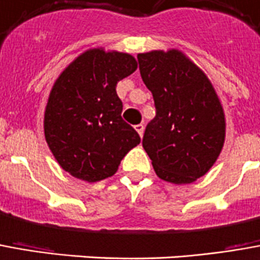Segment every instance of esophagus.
Returning <instances> with one entry per match:
<instances>
[{
  "mask_svg": "<svg viewBox=\"0 0 260 260\" xmlns=\"http://www.w3.org/2000/svg\"><path fill=\"white\" fill-rule=\"evenodd\" d=\"M135 129H136V132L139 134V136L142 138V136H143V131H145V126H143V124L135 125Z\"/></svg>",
  "mask_w": 260,
  "mask_h": 260,
  "instance_id": "esophagus-1",
  "label": "esophagus"
}]
</instances>
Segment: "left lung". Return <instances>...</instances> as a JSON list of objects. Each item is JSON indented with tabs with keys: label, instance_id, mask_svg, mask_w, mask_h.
<instances>
[{
	"label": "left lung",
	"instance_id": "8db88e82",
	"mask_svg": "<svg viewBox=\"0 0 260 260\" xmlns=\"http://www.w3.org/2000/svg\"><path fill=\"white\" fill-rule=\"evenodd\" d=\"M138 61L156 107L143 149L161 180L193 183L212 168L224 146L218 95L206 73L177 49L139 53Z\"/></svg>",
	"mask_w": 260,
	"mask_h": 260
}]
</instances>
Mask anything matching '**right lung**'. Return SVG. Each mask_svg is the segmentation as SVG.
<instances>
[{
    "instance_id": "1",
    "label": "right lung",
    "mask_w": 260,
    "mask_h": 260,
    "mask_svg": "<svg viewBox=\"0 0 260 260\" xmlns=\"http://www.w3.org/2000/svg\"><path fill=\"white\" fill-rule=\"evenodd\" d=\"M138 69L122 52L88 49L54 81L45 110V138L60 168L94 183L111 177L141 138L125 122L117 83Z\"/></svg>"
}]
</instances>
